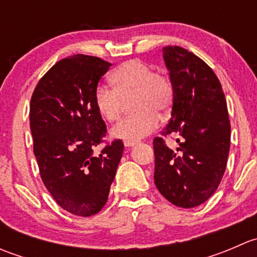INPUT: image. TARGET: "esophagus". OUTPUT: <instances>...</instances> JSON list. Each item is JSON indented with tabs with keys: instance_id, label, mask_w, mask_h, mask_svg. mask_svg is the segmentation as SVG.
<instances>
[{
	"instance_id": "esophagus-1",
	"label": "esophagus",
	"mask_w": 257,
	"mask_h": 257,
	"mask_svg": "<svg viewBox=\"0 0 257 257\" xmlns=\"http://www.w3.org/2000/svg\"><path fill=\"white\" fill-rule=\"evenodd\" d=\"M137 144V142H124V147L125 148H132Z\"/></svg>"
}]
</instances>
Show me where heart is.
<instances>
[{
  "mask_svg": "<svg viewBox=\"0 0 257 257\" xmlns=\"http://www.w3.org/2000/svg\"><path fill=\"white\" fill-rule=\"evenodd\" d=\"M114 89L98 85L93 100L97 112L105 121H116L121 114V99L133 95L134 115L124 119L112 129L114 139L136 142L154 131L159 115L170 109L174 98L172 80L163 73L153 72L149 64L132 59L119 66L110 74Z\"/></svg>",
  "mask_w": 257,
  "mask_h": 257,
  "instance_id": "obj_1",
  "label": "heart"
}]
</instances>
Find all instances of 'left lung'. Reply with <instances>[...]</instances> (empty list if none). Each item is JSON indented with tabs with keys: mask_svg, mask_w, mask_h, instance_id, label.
<instances>
[{
	"mask_svg": "<svg viewBox=\"0 0 257 257\" xmlns=\"http://www.w3.org/2000/svg\"><path fill=\"white\" fill-rule=\"evenodd\" d=\"M163 59L174 88L170 120L163 137L178 136L170 149L154 139V183L174 205L190 209L215 193L226 169L230 120L221 84L208 64L185 48L168 46Z\"/></svg>",
	"mask_w": 257,
	"mask_h": 257,
	"instance_id": "8db88e82",
	"label": "left lung"
}]
</instances>
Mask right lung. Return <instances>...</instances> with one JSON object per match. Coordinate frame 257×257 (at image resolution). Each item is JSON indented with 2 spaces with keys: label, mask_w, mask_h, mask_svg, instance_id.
Listing matches in <instances>:
<instances>
[{
  "label": "right lung",
  "mask_w": 257,
  "mask_h": 257,
  "mask_svg": "<svg viewBox=\"0 0 257 257\" xmlns=\"http://www.w3.org/2000/svg\"><path fill=\"white\" fill-rule=\"evenodd\" d=\"M112 63L84 54L57 62L31 98L33 153L41 178L62 209L77 216L102 210L123 155L121 141L99 155L105 123L93 100L94 89Z\"/></svg>",
  "instance_id": "1"
}]
</instances>
